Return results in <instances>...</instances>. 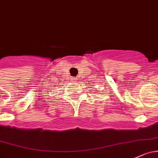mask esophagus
<instances>
[{
	"mask_svg": "<svg viewBox=\"0 0 158 158\" xmlns=\"http://www.w3.org/2000/svg\"><path fill=\"white\" fill-rule=\"evenodd\" d=\"M73 81L76 82V81H77V79H76V78H73Z\"/></svg>",
	"mask_w": 158,
	"mask_h": 158,
	"instance_id": "1",
	"label": "esophagus"
}]
</instances>
